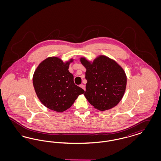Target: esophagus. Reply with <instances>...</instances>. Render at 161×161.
Segmentation results:
<instances>
[{
  "mask_svg": "<svg viewBox=\"0 0 161 161\" xmlns=\"http://www.w3.org/2000/svg\"><path fill=\"white\" fill-rule=\"evenodd\" d=\"M80 86V87H81V88H82V89L84 90V91H86V89H85V86H84V84H81Z\"/></svg>",
  "mask_w": 161,
  "mask_h": 161,
  "instance_id": "34e87169",
  "label": "esophagus"
}]
</instances>
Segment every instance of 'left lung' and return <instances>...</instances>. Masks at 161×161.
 I'll return each mask as SVG.
<instances>
[{
	"label": "left lung",
	"instance_id": "8db88e82",
	"mask_svg": "<svg viewBox=\"0 0 161 161\" xmlns=\"http://www.w3.org/2000/svg\"><path fill=\"white\" fill-rule=\"evenodd\" d=\"M86 69L84 96L95 108L104 111L116 106L125 91L127 77L124 69L114 60L100 55L91 63L80 58Z\"/></svg>",
	"mask_w": 161,
	"mask_h": 161
}]
</instances>
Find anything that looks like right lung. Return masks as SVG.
Here are the masks:
<instances>
[{
    "instance_id": "right-lung-1",
    "label": "right lung",
    "mask_w": 161,
    "mask_h": 161,
    "mask_svg": "<svg viewBox=\"0 0 161 161\" xmlns=\"http://www.w3.org/2000/svg\"><path fill=\"white\" fill-rule=\"evenodd\" d=\"M73 59L63 63L56 57L41 62L33 75V86L38 99L47 108L63 112L74 104L84 91L74 82L68 70Z\"/></svg>"
}]
</instances>
